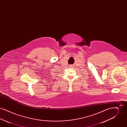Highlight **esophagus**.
I'll list each match as a JSON object with an SVG mask.
<instances>
[{"label": "esophagus", "instance_id": "esophagus-1", "mask_svg": "<svg viewBox=\"0 0 127 127\" xmlns=\"http://www.w3.org/2000/svg\"><path fill=\"white\" fill-rule=\"evenodd\" d=\"M69 66H70V67H72V65H70Z\"/></svg>", "mask_w": 127, "mask_h": 127}]
</instances>
